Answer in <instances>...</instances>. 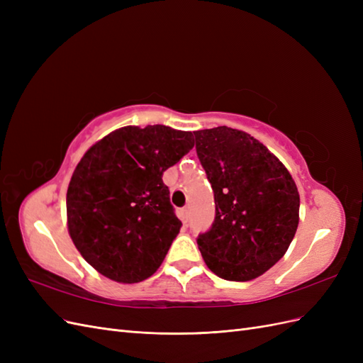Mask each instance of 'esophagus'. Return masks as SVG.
<instances>
[{
    "instance_id": "1",
    "label": "esophagus",
    "mask_w": 363,
    "mask_h": 363,
    "mask_svg": "<svg viewBox=\"0 0 363 363\" xmlns=\"http://www.w3.org/2000/svg\"><path fill=\"white\" fill-rule=\"evenodd\" d=\"M179 216L182 219V223L184 225H188V223H189V211H188V208H182V211L179 212Z\"/></svg>"
}]
</instances>
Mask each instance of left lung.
<instances>
[{"label":"left lung","instance_id":"8db88e82","mask_svg":"<svg viewBox=\"0 0 363 363\" xmlns=\"http://www.w3.org/2000/svg\"><path fill=\"white\" fill-rule=\"evenodd\" d=\"M196 155L215 194L216 215L196 239L207 268L230 281H248L284 256L300 221L292 175L242 130L194 131Z\"/></svg>","mask_w":363,"mask_h":363}]
</instances>
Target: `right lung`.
Returning a JSON list of instances; mask_svg holds the SVG:
<instances>
[{"instance_id": "add662e5", "label": "right lung", "mask_w": 363, "mask_h": 363, "mask_svg": "<svg viewBox=\"0 0 363 363\" xmlns=\"http://www.w3.org/2000/svg\"><path fill=\"white\" fill-rule=\"evenodd\" d=\"M192 148L191 131L127 125L84 152L67 192L68 232L104 277L138 283L162 265L182 227L162 175Z\"/></svg>"}]
</instances>
